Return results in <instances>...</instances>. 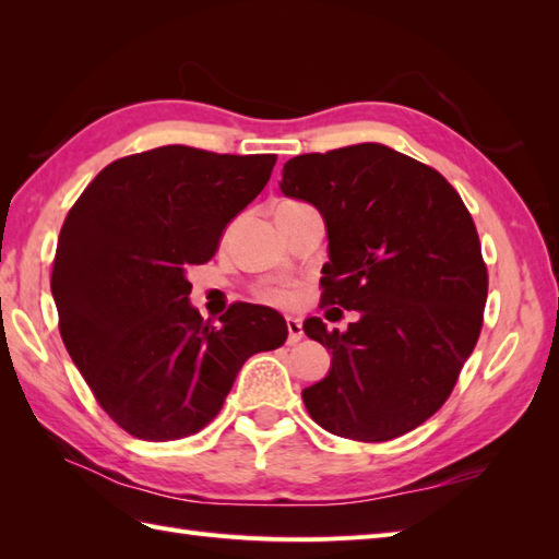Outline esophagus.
Wrapping results in <instances>:
<instances>
[{
	"label": "esophagus",
	"instance_id": "34e87169",
	"mask_svg": "<svg viewBox=\"0 0 559 559\" xmlns=\"http://www.w3.org/2000/svg\"><path fill=\"white\" fill-rule=\"evenodd\" d=\"M286 326H288V343H290V346H295V343H298V341L302 338V324H300V319L288 317V319H286Z\"/></svg>",
	"mask_w": 559,
	"mask_h": 559
}]
</instances>
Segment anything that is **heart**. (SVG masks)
I'll use <instances>...</instances> for the list:
<instances>
[{"mask_svg":"<svg viewBox=\"0 0 559 559\" xmlns=\"http://www.w3.org/2000/svg\"><path fill=\"white\" fill-rule=\"evenodd\" d=\"M261 300L278 307H288L298 300V288L288 286V283H283V286H269L261 290Z\"/></svg>","mask_w":559,"mask_h":559,"instance_id":"1","label":"heart"}]
</instances>
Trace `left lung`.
<instances>
[{
    "label": "left lung",
    "instance_id": "1",
    "mask_svg": "<svg viewBox=\"0 0 559 559\" xmlns=\"http://www.w3.org/2000/svg\"><path fill=\"white\" fill-rule=\"evenodd\" d=\"M281 192L326 221L319 307L360 314L346 334L305 322L331 350L329 374L302 391L307 413L355 442L415 430L444 406L483 329L488 266L466 204L430 165L382 144L295 156Z\"/></svg>",
    "mask_w": 559,
    "mask_h": 559
}]
</instances>
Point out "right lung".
<instances>
[{
  "label": "right lung",
  "mask_w": 559,
  "mask_h": 559,
  "mask_svg": "<svg viewBox=\"0 0 559 559\" xmlns=\"http://www.w3.org/2000/svg\"><path fill=\"white\" fill-rule=\"evenodd\" d=\"M273 165V153L160 146L110 163L69 209L50 278L59 334L100 408L132 437L204 430L245 360L286 343V319L261 305L235 302L211 326L185 276L216 254Z\"/></svg>",
  "instance_id": "1"
}]
</instances>
